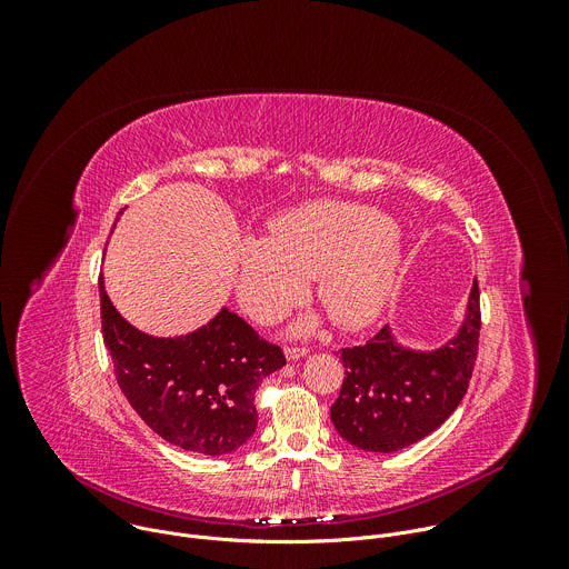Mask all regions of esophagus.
<instances>
[{
    "mask_svg": "<svg viewBox=\"0 0 569 569\" xmlns=\"http://www.w3.org/2000/svg\"><path fill=\"white\" fill-rule=\"evenodd\" d=\"M306 353H308L306 347H286V358H288V360H299V358H303Z\"/></svg>",
    "mask_w": 569,
    "mask_h": 569,
    "instance_id": "1",
    "label": "esophagus"
}]
</instances>
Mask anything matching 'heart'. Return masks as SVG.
Returning a JSON list of instances; mask_svg holds the SVG:
<instances>
[{
    "label": "heart",
    "mask_w": 569,
    "mask_h": 569,
    "mask_svg": "<svg viewBox=\"0 0 569 569\" xmlns=\"http://www.w3.org/2000/svg\"><path fill=\"white\" fill-rule=\"evenodd\" d=\"M402 263L393 222L365 204L310 202L270 222V236L238 242L236 295L254 319L270 321L301 299L308 277L342 329H362L387 306Z\"/></svg>",
    "instance_id": "1"
}]
</instances>
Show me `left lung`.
Wrapping results in <instances>:
<instances>
[{
	"mask_svg": "<svg viewBox=\"0 0 569 569\" xmlns=\"http://www.w3.org/2000/svg\"><path fill=\"white\" fill-rule=\"evenodd\" d=\"M479 327L475 279L461 327L443 347L405 349L385 327L367 345L342 349L347 371L331 408L340 437L367 452H396L435 432L468 389Z\"/></svg>",
	"mask_w": 569,
	"mask_h": 569,
	"instance_id": "1",
	"label": "left lung"
}]
</instances>
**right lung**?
I'll return each mask as SVG.
<instances>
[{"mask_svg":"<svg viewBox=\"0 0 569 569\" xmlns=\"http://www.w3.org/2000/svg\"><path fill=\"white\" fill-rule=\"evenodd\" d=\"M99 292L117 382L152 432L209 457L227 455L254 435V393L266 376L286 365L277 345L227 308L193 333L152 338L119 315L103 277Z\"/></svg>","mask_w":569,"mask_h":569,"instance_id":"right-lung-1","label":"right lung"}]
</instances>
